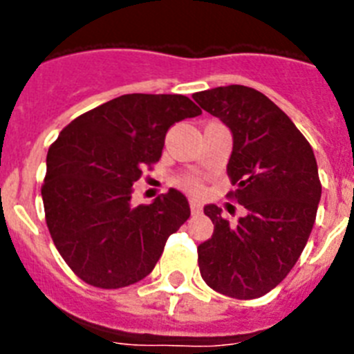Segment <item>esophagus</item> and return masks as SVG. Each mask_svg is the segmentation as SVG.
<instances>
[{"label":"esophagus","mask_w":354,"mask_h":354,"mask_svg":"<svg viewBox=\"0 0 354 354\" xmlns=\"http://www.w3.org/2000/svg\"><path fill=\"white\" fill-rule=\"evenodd\" d=\"M189 207H192L193 214H198V212L202 211V204H200L198 200H195V198L189 200Z\"/></svg>","instance_id":"34e87169"}]
</instances>
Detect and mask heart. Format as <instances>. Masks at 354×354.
<instances>
[{
  "label": "heart",
  "mask_w": 354,
  "mask_h": 354,
  "mask_svg": "<svg viewBox=\"0 0 354 354\" xmlns=\"http://www.w3.org/2000/svg\"><path fill=\"white\" fill-rule=\"evenodd\" d=\"M184 186L189 187V189H196V187H198V184H196L195 179H187V180H184Z\"/></svg>",
  "instance_id": "heart-1"
}]
</instances>
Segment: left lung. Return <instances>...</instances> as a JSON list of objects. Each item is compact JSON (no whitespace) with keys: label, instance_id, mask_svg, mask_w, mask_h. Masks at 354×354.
Listing matches in <instances>:
<instances>
[{"label":"left lung","instance_id":"1","mask_svg":"<svg viewBox=\"0 0 354 354\" xmlns=\"http://www.w3.org/2000/svg\"><path fill=\"white\" fill-rule=\"evenodd\" d=\"M232 133L227 174L246 214L230 225L204 207L214 232L198 245L200 274L216 292L261 298L282 282L305 248L321 200L314 150L264 93L228 84L193 93Z\"/></svg>","mask_w":354,"mask_h":354}]
</instances>
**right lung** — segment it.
Wrapping results in <instances>:
<instances>
[{"label": "right lung", "mask_w": 354, "mask_h": 354, "mask_svg": "<svg viewBox=\"0 0 354 354\" xmlns=\"http://www.w3.org/2000/svg\"><path fill=\"white\" fill-rule=\"evenodd\" d=\"M200 113L186 95L127 93L72 120L49 147L46 221L56 250L83 282L120 289L154 270L192 211L174 187L134 207L133 184L161 158L175 122Z\"/></svg>", "instance_id": "obj_1"}]
</instances>
